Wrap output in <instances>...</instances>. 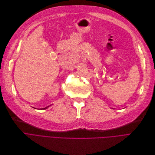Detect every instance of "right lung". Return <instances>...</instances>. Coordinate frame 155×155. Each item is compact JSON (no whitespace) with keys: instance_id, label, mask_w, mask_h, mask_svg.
<instances>
[{"instance_id":"right-lung-1","label":"right lung","mask_w":155,"mask_h":155,"mask_svg":"<svg viewBox=\"0 0 155 155\" xmlns=\"http://www.w3.org/2000/svg\"><path fill=\"white\" fill-rule=\"evenodd\" d=\"M46 108H47V107H45V108H43V109H46Z\"/></svg>"}]
</instances>
